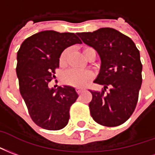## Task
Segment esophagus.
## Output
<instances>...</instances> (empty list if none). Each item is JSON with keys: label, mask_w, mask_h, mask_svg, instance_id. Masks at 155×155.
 <instances>
[{"label": "esophagus", "mask_w": 155, "mask_h": 155, "mask_svg": "<svg viewBox=\"0 0 155 155\" xmlns=\"http://www.w3.org/2000/svg\"><path fill=\"white\" fill-rule=\"evenodd\" d=\"M77 92H78V94H81L82 92V89H78V90H77Z\"/></svg>", "instance_id": "obj_1"}]
</instances>
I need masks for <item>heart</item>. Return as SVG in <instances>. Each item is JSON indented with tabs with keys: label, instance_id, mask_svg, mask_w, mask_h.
<instances>
[{
	"label": "heart",
	"instance_id": "1",
	"mask_svg": "<svg viewBox=\"0 0 155 155\" xmlns=\"http://www.w3.org/2000/svg\"><path fill=\"white\" fill-rule=\"evenodd\" d=\"M92 50H94V49L90 48V47H86L82 49V53L86 58H87L89 53ZM68 49H65L61 53L60 57H59L60 64H64L65 63L67 56H68ZM91 78H92V75L88 71L70 69L66 71L63 74L62 80L67 85H70L72 87L81 88V87H84L85 86H87V84L90 82Z\"/></svg>",
	"mask_w": 155,
	"mask_h": 155
}]
</instances>
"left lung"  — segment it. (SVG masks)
I'll list each match as a JSON object with an SVG mask.
<instances>
[{
  "instance_id": "left-lung-1",
  "label": "left lung",
  "mask_w": 155,
  "mask_h": 155,
  "mask_svg": "<svg viewBox=\"0 0 155 155\" xmlns=\"http://www.w3.org/2000/svg\"><path fill=\"white\" fill-rule=\"evenodd\" d=\"M78 35L83 43L97 51L101 61L94 82L103 85L104 89L90 91L91 117L104 126L121 125L133 114L138 101L142 83L140 51L130 38L112 28ZM108 87L109 91L106 93Z\"/></svg>"
}]
</instances>
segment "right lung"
<instances>
[{
  "mask_svg": "<svg viewBox=\"0 0 155 155\" xmlns=\"http://www.w3.org/2000/svg\"><path fill=\"white\" fill-rule=\"evenodd\" d=\"M81 43L73 33L45 30L27 38L18 51L16 73L20 94L32 120L41 128L58 130L68 123L70 107L78 97L75 88H49L48 84L59 67L61 53Z\"/></svg>",
  "mask_w": 155,
  "mask_h": 155,
  "instance_id": "add662e5",
  "label": "right lung"
}]
</instances>
